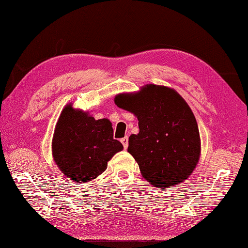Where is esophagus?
I'll use <instances>...</instances> for the list:
<instances>
[{
    "label": "esophagus",
    "mask_w": 248,
    "mask_h": 248,
    "mask_svg": "<svg viewBox=\"0 0 248 248\" xmlns=\"http://www.w3.org/2000/svg\"><path fill=\"white\" fill-rule=\"evenodd\" d=\"M121 142L123 144L124 149H127V147H128V137H125V138L121 139Z\"/></svg>",
    "instance_id": "esophagus-1"
}]
</instances>
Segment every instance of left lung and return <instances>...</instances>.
Returning <instances> with one entry per match:
<instances>
[{
  "instance_id": "obj_1",
  "label": "left lung",
  "mask_w": 248,
  "mask_h": 248,
  "mask_svg": "<svg viewBox=\"0 0 248 248\" xmlns=\"http://www.w3.org/2000/svg\"><path fill=\"white\" fill-rule=\"evenodd\" d=\"M115 104L139 120L140 132L129 137L128 152L150 184L169 188L192 174L201 156L199 127L176 90L149 84L116 95Z\"/></svg>"
}]
</instances>
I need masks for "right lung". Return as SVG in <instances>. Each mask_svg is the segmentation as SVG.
I'll return each instance as SVG.
<instances>
[{"instance_id": "right-lung-1", "label": "right lung", "mask_w": 248, "mask_h": 248, "mask_svg": "<svg viewBox=\"0 0 248 248\" xmlns=\"http://www.w3.org/2000/svg\"><path fill=\"white\" fill-rule=\"evenodd\" d=\"M108 119L95 120L88 111L67 104L60 115L51 140V153L63 175L87 183L107 170L108 162L123 145L114 140Z\"/></svg>"}]
</instances>
